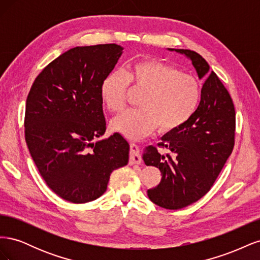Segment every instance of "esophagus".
Segmentation results:
<instances>
[{
	"instance_id": "34e87169",
	"label": "esophagus",
	"mask_w": 260,
	"mask_h": 260,
	"mask_svg": "<svg viewBox=\"0 0 260 260\" xmlns=\"http://www.w3.org/2000/svg\"><path fill=\"white\" fill-rule=\"evenodd\" d=\"M141 160H142V158H141L139 146L135 142H130V156H129L130 165L140 164Z\"/></svg>"
}]
</instances>
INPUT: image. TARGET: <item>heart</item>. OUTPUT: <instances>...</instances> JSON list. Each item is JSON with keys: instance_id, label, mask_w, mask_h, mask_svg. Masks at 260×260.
Masks as SVG:
<instances>
[{"instance_id": "heart-1", "label": "heart", "mask_w": 260, "mask_h": 260, "mask_svg": "<svg viewBox=\"0 0 260 260\" xmlns=\"http://www.w3.org/2000/svg\"><path fill=\"white\" fill-rule=\"evenodd\" d=\"M128 85L143 91L138 101L140 108L115 117L112 127L129 138L142 137L156 127L161 133L179 129L191 119L202 96L201 83L194 76L166 62L143 59L102 81L101 98L109 111L124 107Z\"/></svg>"}]
</instances>
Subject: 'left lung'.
Masks as SVG:
<instances>
[{
	"instance_id": "left-lung-1",
	"label": "left lung",
	"mask_w": 260,
	"mask_h": 260,
	"mask_svg": "<svg viewBox=\"0 0 260 260\" xmlns=\"http://www.w3.org/2000/svg\"><path fill=\"white\" fill-rule=\"evenodd\" d=\"M192 60L200 79L207 77L202 88L200 105L191 119L161 138L157 147L145 148L143 160L161 172L159 184L147 190L156 205L180 209L198 202L214 184L234 146L235 111L229 92L218 76L209 73L208 62L191 50L169 49ZM174 155L171 157L170 154Z\"/></svg>"
}]
</instances>
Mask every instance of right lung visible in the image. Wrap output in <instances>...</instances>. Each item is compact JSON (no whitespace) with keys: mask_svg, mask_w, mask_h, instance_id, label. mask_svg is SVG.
Instances as JSON below:
<instances>
[{"mask_svg":"<svg viewBox=\"0 0 260 260\" xmlns=\"http://www.w3.org/2000/svg\"><path fill=\"white\" fill-rule=\"evenodd\" d=\"M123 48L115 43L77 46L39 74L26 102L25 139L51 190L75 204L103 195L111 174L129 160L119 133L99 140L106 120L100 88Z\"/></svg>","mask_w":260,"mask_h":260,"instance_id":"1","label":"right lung"}]
</instances>
